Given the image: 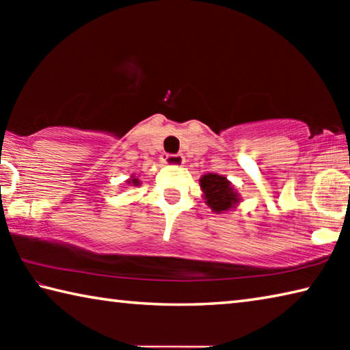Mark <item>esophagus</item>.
<instances>
[{"label": "esophagus", "mask_w": 350, "mask_h": 350, "mask_svg": "<svg viewBox=\"0 0 350 350\" xmlns=\"http://www.w3.org/2000/svg\"><path fill=\"white\" fill-rule=\"evenodd\" d=\"M163 163L165 165H171V167H179L183 162H185V159H183L182 154H167L163 159Z\"/></svg>", "instance_id": "1"}]
</instances>
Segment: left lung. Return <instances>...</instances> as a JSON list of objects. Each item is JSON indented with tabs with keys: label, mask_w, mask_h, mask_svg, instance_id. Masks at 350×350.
I'll return each instance as SVG.
<instances>
[{
	"label": "left lung",
	"mask_w": 350,
	"mask_h": 350,
	"mask_svg": "<svg viewBox=\"0 0 350 350\" xmlns=\"http://www.w3.org/2000/svg\"><path fill=\"white\" fill-rule=\"evenodd\" d=\"M200 189L205 194L206 205L210 206L213 211L222 213L233 205L239 202L238 193L234 191L232 183L227 180V177L219 174H205L200 177Z\"/></svg>",
	"instance_id": "1"
}]
</instances>
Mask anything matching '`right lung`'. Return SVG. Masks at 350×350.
<instances>
[{
	"instance_id": "right-lung-1",
	"label": "right lung",
	"mask_w": 350,
	"mask_h": 350,
	"mask_svg": "<svg viewBox=\"0 0 350 350\" xmlns=\"http://www.w3.org/2000/svg\"><path fill=\"white\" fill-rule=\"evenodd\" d=\"M128 182H129V183H133V185H135V187L139 185V179H134V177H133V179H129Z\"/></svg>"
}]
</instances>
